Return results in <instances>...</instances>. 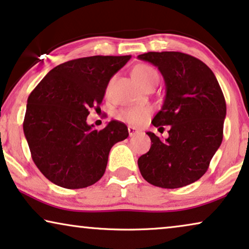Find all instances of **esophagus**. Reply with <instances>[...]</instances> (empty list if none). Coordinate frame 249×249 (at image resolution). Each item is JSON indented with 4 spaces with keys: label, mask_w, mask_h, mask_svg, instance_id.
Wrapping results in <instances>:
<instances>
[{
    "label": "esophagus",
    "mask_w": 249,
    "mask_h": 249,
    "mask_svg": "<svg viewBox=\"0 0 249 249\" xmlns=\"http://www.w3.org/2000/svg\"><path fill=\"white\" fill-rule=\"evenodd\" d=\"M127 130H128V134H130V137H133V135L139 133V131H138L137 128L133 127V126H128Z\"/></svg>",
    "instance_id": "esophagus-1"
}]
</instances>
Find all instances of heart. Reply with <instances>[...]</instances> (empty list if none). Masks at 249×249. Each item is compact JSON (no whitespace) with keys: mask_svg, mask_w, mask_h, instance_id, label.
<instances>
[{"mask_svg":"<svg viewBox=\"0 0 249 249\" xmlns=\"http://www.w3.org/2000/svg\"><path fill=\"white\" fill-rule=\"evenodd\" d=\"M132 75L135 80L143 87L149 85L157 84L159 81V73L155 69L147 64H138L132 70ZM150 108L148 106H131L119 109L116 114L119 121L128 123L131 125H141L149 117Z\"/></svg>","mask_w":249,"mask_h":249,"instance_id":"heart-1","label":"heart"}]
</instances>
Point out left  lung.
<instances>
[{
	"mask_svg": "<svg viewBox=\"0 0 249 249\" xmlns=\"http://www.w3.org/2000/svg\"><path fill=\"white\" fill-rule=\"evenodd\" d=\"M138 58L152 63L163 75L164 102L152 123L170 126L164 140L147 132L152 146L138 160L141 176L157 187H184L206 174L221 146L224 95L213 72L193 56L149 52Z\"/></svg>",
	"mask_w": 249,
	"mask_h": 249,
	"instance_id": "1",
	"label": "left lung"
}]
</instances>
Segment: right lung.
<instances>
[{
	"label": "right lung",
	"mask_w": 249,
	"mask_h": 249,
	"mask_svg": "<svg viewBox=\"0 0 249 249\" xmlns=\"http://www.w3.org/2000/svg\"><path fill=\"white\" fill-rule=\"evenodd\" d=\"M126 56H90L50 70L27 99L24 134L37 169L57 186L84 188L105 175L111 147L128 137L124 123L101 131L88 125V109H99L107 86L130 61Z\"/></svg>",
	"instance_id": "add662e5"
}]
</instances>
